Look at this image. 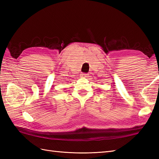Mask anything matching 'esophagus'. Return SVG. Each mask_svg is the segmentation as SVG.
<instances>
[{"mask_svg":"<svg viewBox=\"0 0 159 159\" xmlns=\"http://www.w3.org/2000/svg\"><path fill=\"white\" fill-rule=\"evenodd\" d=\"M87 75H88V74H85V73H82V74H81V76H82V77H84V78L87 77Z\"/></svg>","mask_w":159,"mask_h":159,"instance_id":"obj_1","label":"esophagus"}]
</instances>
